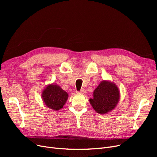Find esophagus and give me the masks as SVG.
Returning <instances> with one entry per match:
<instances>
[{
    "label": "esophagus",
    "mask_w": 157,
    "mask_h": 157,
    "mask_svg": "<svg viewBox=\"0 0 157 157\" xmlns=\"http://www.w3.org/2000/svg\"><path fill=\"white\" fill-rule=\"evenodd\" d=\"M86 90H85V89H84V88L81 89V90H80V92H79V94H86Z\"/></svg>",
    "instance_id": "1"
}]
</instances>
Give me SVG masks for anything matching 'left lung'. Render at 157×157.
Masks as SVG:
<instances>
[{"label":"left lung","mask_w":157,"mask_h":157,"mask_svg":"<svg viewBox=\"0 0 157 157\" xmlns=\"http://www.w3.org/2000/svg\"><path fill=\"white\" fill-rule=\"evenodd\" d=\"M120 97V92L117 85L112 81L103 80L95 88L93 98H90L89 101L97 113L104 114L116 108Z\"/></svg>","instance_id":"8db88e82"}]
</instances>
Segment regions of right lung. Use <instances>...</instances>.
Wrapping results in <instances>:
<instances>
[{
	"instance_id": "obj_1",
	"label": "right lung",
	"mask_w": 157,
	"mask_h": 157,
	"mask_svg": "<svg viewBox=\"0 0 157 157\" xmlns=\"http://www.w3.org/2000/svg\"><path fill=\"white\" fill-rule=\"evenodd\" d=\"M69 97L68 94L56 84L48 85L41 93V98L48 108L59 111L63 108Z\"/></svg>"
}]
</instances>
